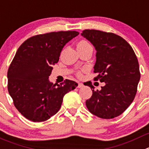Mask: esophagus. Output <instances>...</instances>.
Listing matches in <instances>:
<instances>
[{
    "label": "esophagus",
    "mask_w": 149,
    "mask_h": 149,
    "mask_svg": "<svg viewBox=\"0 0 149 149\" xmlns=\"http://www.w3.org/2000/svg\"><path fill=\"white\" fill-rule=\"evenodd\" d=\"M83 86H84V84H82V83H78V86H77V88H82Z\"/></svg>",
    "instance_id": "34e87169"
}]
</instances>
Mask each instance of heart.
Here are the masks:
<instances>
[{
    "instance_id": "obj_1",
    "label": "heart",
    "mask_w": 149,
    "mask_h": 149,
    "mask_svg": "<svg viewBox=\"0 0 149 149\" xmlns=\"http://www.w3.org/2000/svg\"><path fill=\"white\" fill-rule=\"evenodd\" d=\"M77 49H92L91 45L86 40H81L77 45ZM80 74V73H79Z\"/></svg>"
}]
</instances>
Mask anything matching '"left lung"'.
<instances>
[{
  "label": "left lung",
  "mask_w": 149,
  "mask_h": 149,
  "mask_svg": "<svg viewBox=\"0 0 149 149\" xmlns=\"http://www.w3.org/2000/svg\"><path fill=\"white\" fill-rule=\"evenodd\" d=\"M81 35L90 41L96 50L94 72L105 83L100 90L86 82L92 96L86 101L87 109L103 119H112L120 115L134 99L140 79L137 56L132 46L123 38L114 33L86 29Z\"/></svg>",
  "instance_id": "8db88e82"
}]
</instances>
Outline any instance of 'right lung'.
<instances>
[{
    "label": "right lung",
    "instance_id": "obj_1",
    "mask_svg": "<svg viewBox=\"0 0 149 149\" xmlns=\"http://www.w3.org/2000/svg\"><path fill=\"white\" fill-rule=\"evenodd\" d=\"M78 34L61 31L35 35L18 48L8 70V91L16 109L26 119H49L59 111L64 95L77 86L70 80L54 84L49 77L63 48Z\"/></svg>",
    "mask_w": 149,
    "mask_h": 149
}]
</instances>
